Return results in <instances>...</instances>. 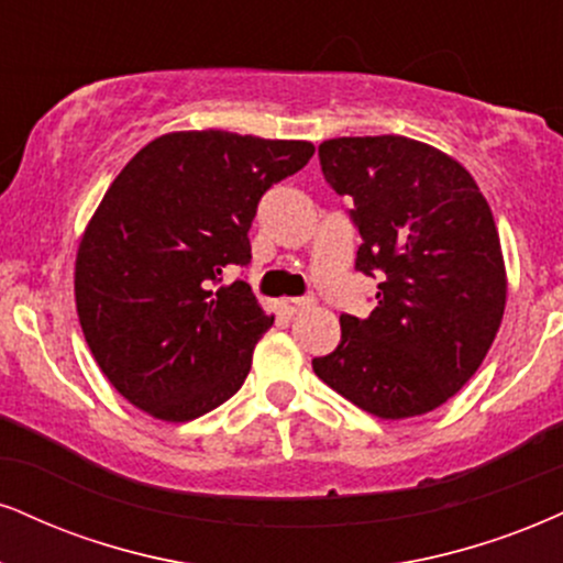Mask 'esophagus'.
I'll list each match as a JSON object with an SVG mask.
<instances>
[{"mask_svg":"<svg viewBox=\"0 0 563 563\" xmlns=\"http://www.w3.org/2000/svg\"><path fill=\"white\" fill-rule=\"evenodd\" d=\"M280 303H283V309L288 311V314H299V311L311 307V299H283Z\"/></svg>","mask_w":563,"mask_h":563,"instance_id":"obj_1","label":"esophagus"}]
</instances>
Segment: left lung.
Returning a JSON list of instances; mask_svg holds the SVG:
<instances>
[{
	"label": "left lung",
	"instance_id": "left-lung-1",
	"mask_svg": "<svg viewBox=\"0 0 563 563\" xmlns=\"http://www.w3.org/2000/svg\"><path fill=\"white\" fill-rule=\"evenodd\" d=\"M328 186L362 246L356 269L380 277L367 320L341 314V343L314 375L380 419L428 415L475 375L506 307L493 212L475 178L404 135L320 144Z\"/></svg>",
	"mask_w": 563,
	"mask_h": 563
}]
</instances>
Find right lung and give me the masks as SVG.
<instances>
[{
    "mask_svg": "<svg viewBox=\"0 0 563 563\" xmlns=\"http://www.w3.org/2000/svg\"><path fill=\"white\" fill-rule=\"evenodd\" d=\"M309 141L228 131L154 139L114 178L76 260L86 343L120 396L165 422L225 404L252 369L264 314L246 280L256 205L299 173Z\"/></svg>",
    "mask_w": 563,
    "mask_h": 563,
    "instance_id": "obj_1",
    "label": "right lung"
}]
</instances>
